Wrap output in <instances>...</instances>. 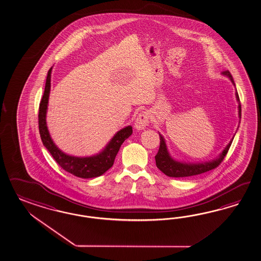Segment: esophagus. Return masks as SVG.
I'll return each mask as SVG.
<instances>
[{
  "mask_svg": "<svg viewBox=\"0 0 261 261\" xmlns=\"http://www.w3.org/2000/svg\"><path fill=\"white\" fill-rule=\"evenodd\" d=\"M149 124V115L145 111L140 112L135 121V128L137 130H144Z\"/></svg>",
  "mask_w": 261,
  "mask_h": 261,
  "instance_id": "esophagus-1",
  "label": "esophagus"
}]
</instances>
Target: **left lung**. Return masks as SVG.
Instances as JSON below:
<instances>
[{"instance_id":"1","label":"left lung","mask_w":261,"mask_h":261,"mask_svg":"<svg viewBox=\"0 0 261 261\" xmlns=\"http://www.w3.org/2000/svg\"><path fill=\"white\" fill-rule=\"evenodd\" d=\"M223 75L228 77L230 81L236 87L235 82L233 80V77L231 75V73L229 72V70L223 71ZM236 99L239 103V118H242V106L240 102V98L239 94L236 91ZM160 137V146L156 155L154 156L155 159V164L159 170L163 173H165L166 175L170 176V177H189V176H193V175H197L201 174L203 172H208L210 170H213L217 168L218 166L221 164V162L223 161L224 156L226 155V153L228 152L229 148L231 146V143L234 140V137L232 138V140H230L227 146L225 147L223 150V152L219 154V156H217L216 159H212L210 161H205V162H197V163H189V162H181L178 161L174 159H172V155L169 153L167 144H166L165 139L163 138V136L159 133Z\"/></svg>"}]
</instances>
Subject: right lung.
I'll list each match as a JSON object with an SVG mask.
<instances>
[{
	"instance_id": "1",
	"label": "right lung",
	"mask_w": 261,
	"mask_h": 261,
	"mask_svg": "<svg viewBox=\"0 0 261 261\" xmlns=\"http://www.w3.org/2000/svg\"><path fill=\"white\" fill-rule=\"evenodd\" d=\"M51 69L53 67L47 74L44 94L39 103L38 111V127L42 143L50 152L51 156L58 162V165L66 172H70L77 177L85 179L98 177L113 166L115 158L119 152L121 144L133 133L132 126L128 125L118 131L107 144V146L100 153H96L94 155L74 156L62 152L51 140V135L49 133L46 122V114L51 90Z\"/></svg>"
}]
</instances>
